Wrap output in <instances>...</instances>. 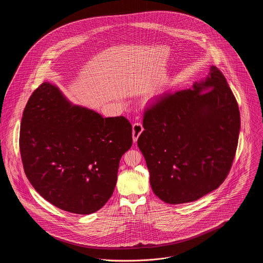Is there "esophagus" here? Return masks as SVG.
I'll use <instances>...</instances> for the list:
<instances>
[{
    "instance_id": "esophagus-1",
    "label": "esophagus",
    "mask_w": 263,
    "mask_h": 263,
    "mask_svg": "<svg viewBox=\"0 0 263 263\" xmlns=\"http://www.w3.org/2000/svg\"><path fill=\"white\" fill-rule=\"evenodd\" d=\"M143 130H144V128H143V126H142L140 122H136V123L133 124V132H132V134H133V141L134 142H137L138 138L141 135Z\"/></svg>"
}]
</instances>
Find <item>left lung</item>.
Masks as SVG:
<instances>
[{
  "mask_svg": "<svg viewBox=\"0 0 263 263\" xmlns=\"http://www.w3.org/2000/svg\"><path fill=\"white\" fill-rule=\"evenodd\" d=\"M138 147L154 193L168 204L197 200L219 187L234 162L240 115L215 66L192 89L165 92L145 109Z\"/></svg>",
  "mask_w": 263,
  "mask_h": 263,
  "instance_id": "1",
  "label": "left lung"
}]
</instances>
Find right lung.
<instances>
[{
  "instance_id": "right-lung-1",
  "label": "right lung",
  "mask_w": 263,
  "mask_h": 263,
  "mask_svg": "<svg viewBox=\"0 0 263 263\" xmlns=\"http://www.w3.org/2000/svg\"><path fill=\"white\" fill-rule=\"evenodd\" d=\"M132 143L124 116L103 118L72 106L47 82L32 92L23 113L20 151L26 177L64 211L100 210L112 195L120 159Z\"/></svg>"
}]
</instances>
